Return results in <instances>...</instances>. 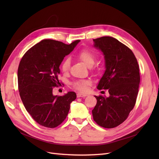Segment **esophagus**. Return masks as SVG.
<instances>
[{"label": "esophagus", "mask_w": 159, "mask_h": 159, "mask_svg": "<svg viewBox=\"0 0 159 159\" xmlns=\"http://www.w3.org/2000/svg\"><path fill=\"white\" fill-rule=\"evenodd\" d=\"M87 96L86 94H83V93H78L77 94V97H86Z\"/></svg>", "instance_id": "obj_1"}]
</instances>
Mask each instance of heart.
<instances>
[{
	"instance_id": "obj_1",
	"label": "heart",
	"mask_w": 159,
	"mask_h": 159,
	"mask_svg": "<svg viewBox=\"0 0 159 159\" xmlns=\"http://www.w3.org/2000/svg\"><path fill=\"white\" fill-rule=\"evenodd\" d=\"M77 57L84 64L88 67H92L95 62L96 58L95 55L88 49H82L77 54ZM70 68V59L68 58L62 62L61 64V70L64 73H67ZM90 84V81L88 80H82L76 81L73 83V86L74 88L80 91H85L87 89V86Z\"/></svg>"
}]
</instances>
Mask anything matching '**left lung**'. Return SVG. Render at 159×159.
I'll return each mask as SVG.
<instances>
[{
	"label": "left lung",
	"mask_w": 159,
	"mask_h": 159,
	"mask_svg": "<svg viewBox=\"0 0 159 159\" xmlns=\"http://www.w3.org/2000/svg\"><path fill=\"white\" fill-rule=\"evenodd\" d=\"M102 52L106 70L97 89H107L110 96H95L93 120L100 126L113 128L126 120L135 106L140 83L139 66L131 50L117 39L102 37L93 39Z\"/></svg>",
	"instance_id": "8db88e82"
}]
</instances>
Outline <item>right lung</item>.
<instances>
[{"mask_svg": "<svg viewBox=\"0 0 159 159\" xmlns=\"http://www.w3.org/2000/svg\"><path fill=\"white\" fill-rule=\"evenodd\" d=\"M80 40L70 44L45 39L24 55L18 68V86L23 104L32 118L46 128L60 125L68 114L70 104L77 98L69 91L63 96L53 95V88L59 84V66Z\"/></svg>", "mask_w": 159, "mask_h": 159, "instance_id": "1", "label": "right lung"}]
</instances>
